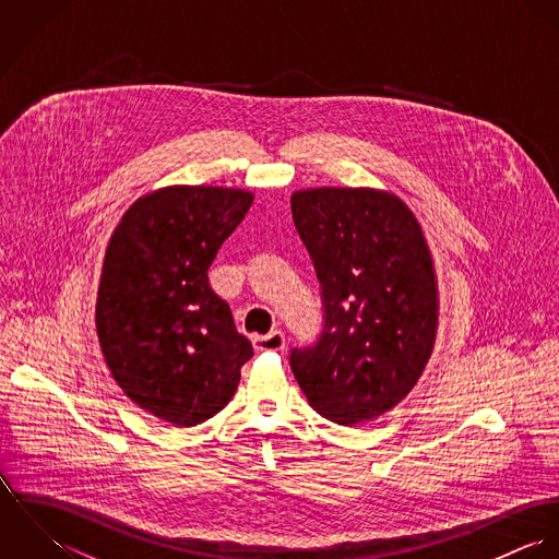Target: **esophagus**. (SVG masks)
Masks as SVG:
<instances>
[{"mask_svg":"<svg viewBox=\"0 0 559 559\" xmlns=\"http://www.w3.org/2000/svg\"><path fill=\"white\" fill-rule=\"evenodd\" d=\"M286 346V335L282 331H271L266 335H255L253 337V348L255 350H282Z\"/></svg>","mask_w":559,"mask_h":559,"instance_id":"1","label":"esophagus"}]
</instances>
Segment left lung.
<instances>
[{"label":"left lung","instance_id":"1","mask_svg":"<svg viewBox=\"0 0 559 559\" xmlns=\"http://www.w3.org/2000/svg\"><path fill=\"white\" fill-rule=\"evenodd\" d=\"M320 282L322 331L290 350L310 406L348 426L404 399L437 333L432 258L408 206L377 189L322 187L290 198Z\"/></svg>","mask_w":559,"mask_h":559}]
</instances>
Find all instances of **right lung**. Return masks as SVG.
<instances>
[{
	"label": "right lung",
	"mask_w": 559,
	"mask_h": 559,
	"mask_svg": "<svg viewBox=\"0 0 559 559\" xmlns=\"http://www.w3.org/2000/svg\"><path fill=\"white\" fill-rule=\"evenodd\" d=\"M253 195L222 187H165L140 198L109 240L96 331L122 392L174 426L219 413L253 357L209 266Z\"/></svg>",
	"instance_id": "1"
}]
</instances>
